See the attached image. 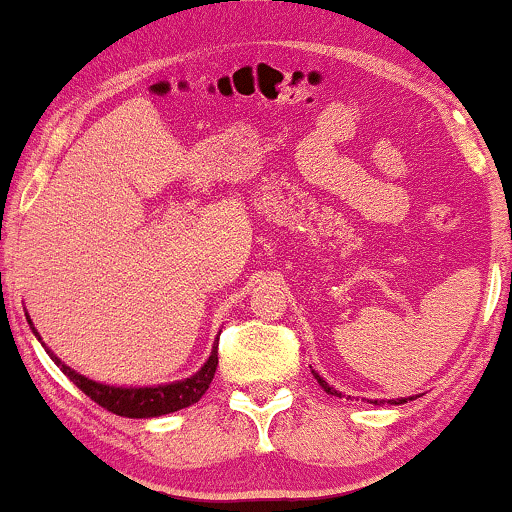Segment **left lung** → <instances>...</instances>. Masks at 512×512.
<instances>
[{"instance_id": "1", "label": "left lung", "mask_w": 512, "mask_h": 512, "mask_svg": "<svg viewBox=\"0 0 512 512\" xmlns=\"http://www.w3.org/2000/svg\"><path fill=\"white\" fill-rule=\"evenodd\" d=\"M314 377H317V380H319V384H321V387H324V391H328V394H333V396H340V394H338V391H335L333 387H328V384H326V380H321V377H319L317 373H314ZM389 403H391V401H389ZM394 403H396V405H398V403H405V398H401V401H394Z\"/></svg>"}]
</instances>
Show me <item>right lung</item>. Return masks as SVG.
I'll list each match as a JSON object with an SVG mask.
<instances>
[{
	"mask_svg": "<svg viewBox=\"0 0 512 512\" xmlns=\"http://www.w3.org/2000/svg\"><path fill=\"white\" fill-rule=\"evenodd\" d=\"M51 359L58 363L62 373H65L69 380H72L76 387L90 398V401L100 405V408L121 417L146 419V417L167 415V412H177L181 408H188V405L198 403L202 394L209 389V384H212L216 363H219V354H216V347H214L212 356H209L205 366L184 382L163 384V387H144V389H123V387H109V384L93 382L88 380V377L76 373V370L65 366L58 356L51 354Z\"/></svg>",
	"mask_w": 512,
	"mask_h": 512,
	"instance_id": "obj_1",
	"label": "right lung"
}]
</instances>
